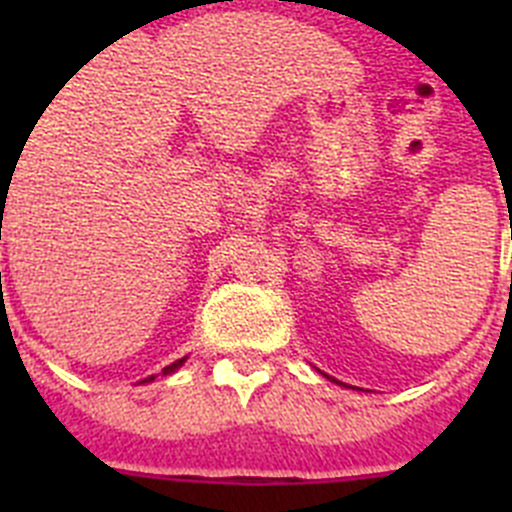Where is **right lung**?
Instances as JSON below:
<instances>
[{
  "instance_id": "right-lung-1",
  "label": "right lung",
  "mask_w": 512,
  "mask_h": 512,
  "mask_svg": "<svg viewBox=\"0 0 512 512\" xmlns=\"http://www.w3.org/2000/svg\"><path fill=\"white\" fill-rule=\"evenodd\" d=\"M184 361H187V356H184V359H179V361H174V364L164 366V374H171V372H176V369H179V366H182ZM148 379H153V377H148ZM148 379H143V382H148Z\"/></svg>"
}]
</instances>
